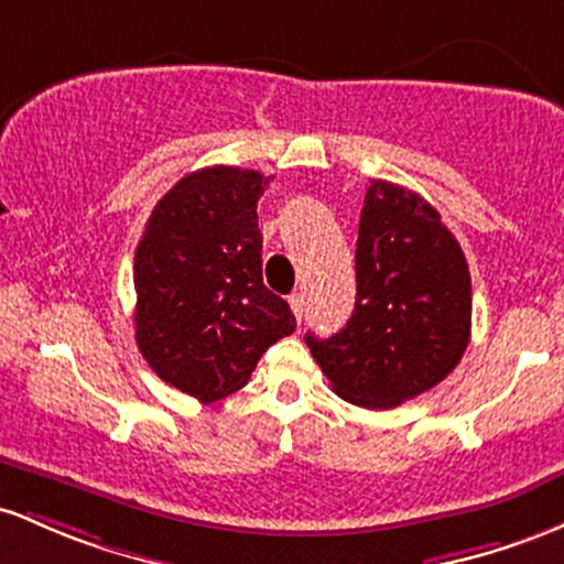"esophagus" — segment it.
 <instances>
[{"label": "esophagus", "instance_id": "obj_1", "mask_svg": "<svg viewBox=\"0 0 564 564\" xmlns=\"http://www.w3.org/2000/svg\"><path fill=\"white\" fill-rule=\"evenodd\" d=\"M290 308H293L295 319H299V325H301L303 312H306V299H303V293H293V295H290Z\"/></svg>", "mask_w": 564, "mask_h": 564}]
</instances>
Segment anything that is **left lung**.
<instances>
[{
	"instance_id": "1",
	"label": "left lung",
	"mask_w": 564,
	"mask_h": 564,
	"mask_svg": "<svg viewBox=\"0 0 564 564\" xmlns=\"http://www.w3.org/2000/svg\"><path fill=\"white\" fill-rule=\"evenodd\" d=\"M357 303L344 330L306 344L340 400L389 410L445 381L471 335V276L440 213L372 181L357 237Z\"/></svg>"
}]
</instances>
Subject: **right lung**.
<instances>
[{"label": "right lung", "mask_w": 564, "mask_h": 564, "mask_svg": "<svg viewBox=\"0 0 564 564\" xmlns=\"http://www.w3.org/2000/svg\"><path fill=\"white\" fill-rule=\"evenodd\" d=\"M256 170L188 173L156 202L135 250V340L164 383L202 404L250 381L271 344L295 330L263 284Z\"/></svg>", "instance_id": "add662e5"}]
</instances>
